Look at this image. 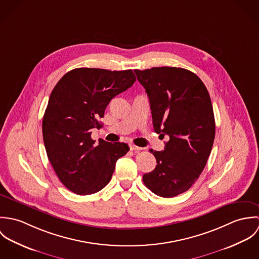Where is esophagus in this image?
<instances>
[{
	"label": "esophagus",
	"instance_id": "34e87169",
	"mask_svg": "<svg viewBox=\"0 0 259 259\" xmlns=\"http://www.w3.org/2000/svg\"><path fill=\"white\" fill-rule=\"evenodd\" d=\"M130 148H131V150H141V149H143V148L137 147L135 145H132V144L130 145Z\"/></svg>",
	"mask_w": 259,
	"mask_h": 259
}]
</instances>
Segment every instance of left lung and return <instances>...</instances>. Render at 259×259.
<instances>
[{
    "mask_svg": "<svg viewBox=\"0 0 259 259\" xmlns=\"http://www.w3.org/2000/svg\"><path fill=\"white\" fill-rule=\"evenodd\" d=\"M135 73L148 94L155 133L169 138L162 151L150 149L157 164L143 181L153 193L174 197L197 181L210 154L215 136L210 97L201 79L185 69Z\"/></svg>",
    "mask_w": 259,
    "mask_h": 259,
    "instance_id": "left-lung-1",
    "label": "left lung"
}]
</instances>
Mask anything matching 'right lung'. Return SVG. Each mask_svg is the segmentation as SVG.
Returning <instances> with one entry per match:
<instances>
[{
	"mask_svg": "<svg viewBox=\"0 0 259 259\" xmlns=\"http://www.w3.org/2000/svg\"><path fill=\"white\" fill-rule=\"evenodd\" d=\"M136 81L132 70L78 68L54 88L42 117V138L49 160L68 189L79 195L100 191L111 181L116 160L130 148L92 140V130L111 99Z\"/></svg>",
	"mask_w": 259,
	"mask_h": 259,
	"instance_id": "obj_1",
	"label": "right lung"
}]
</instances>
